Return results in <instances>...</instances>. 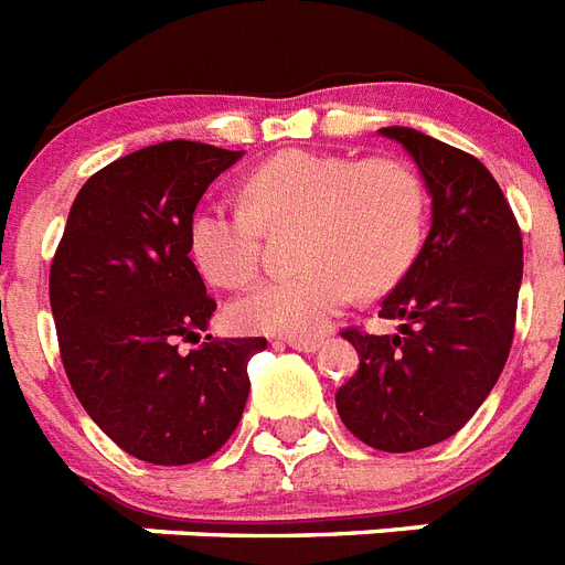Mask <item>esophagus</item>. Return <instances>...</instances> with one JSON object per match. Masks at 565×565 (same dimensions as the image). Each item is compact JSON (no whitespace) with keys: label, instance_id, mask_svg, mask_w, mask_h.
<instances>
[{"label":"esophagus","instance_id":"1","mask_svg":"<svg viewBox=\"0 0 565 565\" xmlns=\"http://www.w3.org/2000/svg\"><path fill=\"white\" fill-rule=\"evenodd\" d=\"M282 344L300 350V353H315L320 347V338H282Z\"/></svg>","mask_w":565,"mask_h":565}]
</instances>
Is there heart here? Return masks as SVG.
<instances>
[{
	"mask_svg": "<svg viewBox=\"0 0 565 565\" xmlns=\"http://www.w3.org/2000/svg\"><path fill=\"white\" fill-rule=\"evenodd\" d=\"M300 224L306 270L268 279L230 306L233 327L311 338L353 303L382 295L417 259L426 189L408 162L282 151L245 180L242 204H204L189 221V250L210 282L242 288L262 268L265 230Z\"/></svg>",
	"mask_w": 565,
	"mask_h": 565,
	"instance_id": "1",
	"label": "heart"
}]
</instances>
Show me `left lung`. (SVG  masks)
Instances as JSON below:
<instances>
[{"label":"left lung","mask_w":565,"mask_h":565,"mask_svg":"<svg viewBox=\"0 0 565 565\" xmlns=\"http://www.w3.org/2000/svg\"><path fill=\"white\" fill-rule=\"evenodd\" d=\"M414 157L431 230L382 300L396 335L344 329L359 370L335 405L361 444L417 452L452 437L484 403L513 344L522 233L502 189L472 154L414 128H382Z\"/></svg>","instance_id":"left-lung-1"}]
</instances>
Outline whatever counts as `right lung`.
<instances>
[{
  "instance_id": "1",
  "label": "right lung",
  "mask_w": 565,
  "mask_h": 565,
  "mask_svg": "<svg viewBox=\"0 0 565 565\" xmlns=\"http://www.w3.org/2000/svg\"><path fill=\"white\" fill-rule=\"evenodd\" d=\"M242 151L171 139L104 166L81 186L52 259L57 344L70 385L113 444L180 467L215 455L247 403L265 338L206 335L215 300L189 259V221Z\"/></svg>"
}]
</instances>
